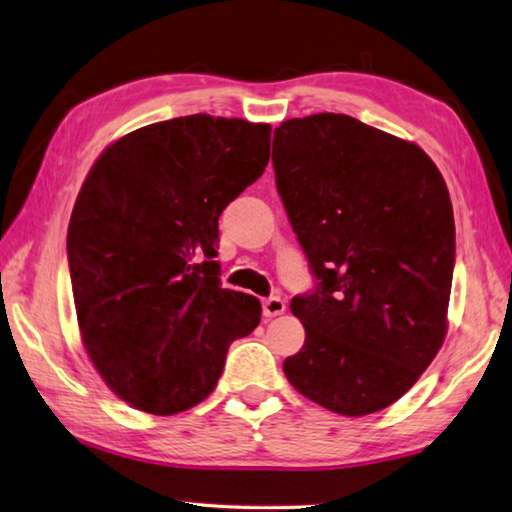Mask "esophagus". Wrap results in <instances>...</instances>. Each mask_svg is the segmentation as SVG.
<instances>
[{"mask_svg":"<svg viewBox=\"0 0 512 512\" xmlns=\"http://www.w3.org/2000/svg\"><path fill=\"white\" fill-rule=\"evenodd\" d=\"M262 309L264 318H277V315H282L286 311V302L280 300V297H266L262 302Z\"/></svg>","mask_w":512,"mask_h":512,"instance_id":"34e87169","label":"esophagus"}]
</instances>
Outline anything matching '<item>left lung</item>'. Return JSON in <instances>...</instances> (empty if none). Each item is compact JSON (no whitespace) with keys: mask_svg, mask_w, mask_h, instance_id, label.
Segmentation results:
<instances>
[{"mask_svg":"<svg viewBox=\"0 0 512 512\" xmlns=\"http://www.w3.org/2000/svg\"><path fill=\"white\" fill-rule=\"evenodd\" d=\"M277 192L320 286L293 297L297 392L342 416L396 403L448 333L454 215L421 147L345 114L275 129Z\"/></svg>","mask_w":512,"mask_h":512,"instance_id":"1","label":"left lung"}]
</instances>
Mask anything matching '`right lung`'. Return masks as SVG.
<instances>
[{
    "instance_id": "obj_1",
    "label": "right lung",
    "mask_w": 512,
    "mask_h": 512,
    "mask_svg": "<svg viewBox=\"0 0 512 512\" xmlns=\"http://www.w3.org/2000/svg\"><path fill=\"white\" fill-rule=\"evenodd\" d=\"M271 159V125L210 114L134 129L105 147L67 235L78 329L107 387L172 416L217 387L230 342L262 318L219 286V215Z\"/></svg>"
}]
</instances>
